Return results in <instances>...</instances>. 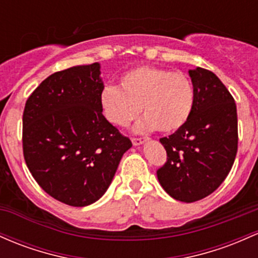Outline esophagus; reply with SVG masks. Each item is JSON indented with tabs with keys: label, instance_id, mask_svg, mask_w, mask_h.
Listing matches in <instances>:
<instances>
[{
	"label": "esophagus",
	"instance_id": "1",
	"mask_svg": "<svg viewBox=\"0 0 258 258\" xmlns=\"http://www.w3.org/2000/svg\"><path fill=\"white\" fill-rule=\"evenodd\" d=\"M146 138H132V143H134L135 146H140V144L146 142Z\"/></svg>",
	"mask_w": 258,
	"mask_h": 258
}]
</instances>
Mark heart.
Wrapping results in <instances>:
<instances>
[{"instance_id": "b5f03b06", "label": "heart", "mask_w": 258, "mask_h": 258, "mask_svg": "<svg viewBox=\"0 0 258 258\" xmlns=\"http://www.w3.org/2000/svg\"><path fill=\"white\" fill-rule=\"evenodd\" d=\"M120 88L106 86L100 103L106 118L126 127L140 115L137 131L174 132L187 122L195 106V87L185 73L163 67L140 66L124 72Z\"/></svg>"}]
</instances>
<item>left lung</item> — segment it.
<instances>
[{
  "label": "left lung",
  "instance_id": "8db88e82",
  "mask_svg": "<svg viewBox=\"0 0 258 258\" xmlns=\"http://www.w3.org/2000/svg\"><path fill=\"white\" fill-rule=\"evenodd\" d=\"M195 106L187 122L160 138L166 161L157 170L160 185L175 200L196 202L219 187L237 152L236 104L211 71L189 70Z\"/></svg>",
  "mask_w": 258,
  "mask_h": 258
}]
</instances>
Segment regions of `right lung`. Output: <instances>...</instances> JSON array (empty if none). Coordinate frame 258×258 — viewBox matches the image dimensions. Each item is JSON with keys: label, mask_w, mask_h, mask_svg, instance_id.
<instances>
[{"label": "right lung", "mask_w": 258, "mask_h": 258, "mask_svg": "<svg viewBox=\"0 0 258 258\" xmlns=\"http://www.w3.org/2000/svg\"><path fill=\"white\" fill-rule=\"evenodd\" d=\"M98 62L58 71L30 94L23 112V155L38 185L73 207L105 194L132 147L104 117Z\"/></svg>", "instance_id": "right-lung-1"}]
</instances>
